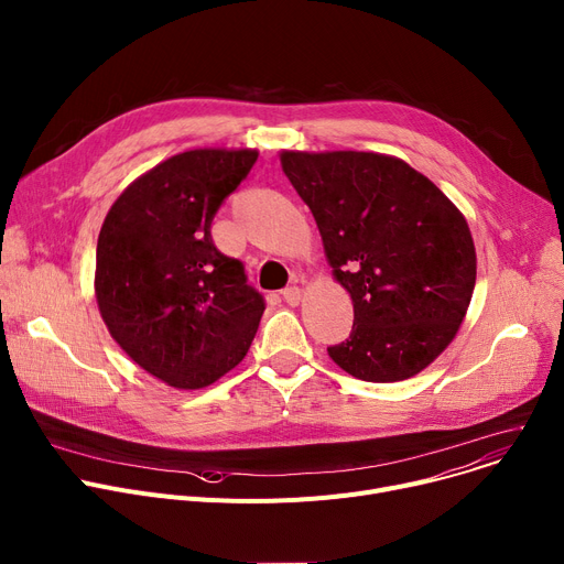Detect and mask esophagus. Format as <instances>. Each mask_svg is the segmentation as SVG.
Here are the masks:
<instances>
[{
    "label": "esophagus",
    "instance_id": "obj_1",
    "mask_svg": "<svg viewBox=\"0 0 564 564\" xmlns=\"http://www.w3.org/2000/svg\"><path fill=\"white\" fill-rule=\"evenodd\" d=\"M281 296H283V302H285V304L296 306V304H299V299H302V290H299L296 285H288L285 290H281Z\"/></svg>",
    "mask_w": 564,
    "mask_h": 564
}]
</instances>
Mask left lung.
Masks as SVG:
<instances>
[{
	"instance_id": "8db88e82",
	"label": "left lung",
	"mask_w": 564,
	"mask_h": 564,
	"mask_svg": "<svg viewBox=\"0 0 564 564\" xmlns=\"http://www.w3.org/2000/svg\"><path fill=\"white\" fill-rule=\"evenodd\" d=\"M324 251L354 302V326L328 356L351 377H415L454 340L476 285L460 210L408 163L371 152H283Z\"/></svg>"
}]
</instances>
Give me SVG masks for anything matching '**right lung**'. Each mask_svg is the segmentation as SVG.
Wrapping results in <instances>:
<instances>
[{"label": "right lung", "instance_id": "obj_1", "mask_svg": "<svg viewBox=\"0 0 564 564\" xmlns=\"http://www.w3.org/2000/svg\"><path fill=\"white\" fill-rule=\"evenodd\" d=\"M256 159L251 149L176 154L133 181L101 224V317L129 358L172 388H206L234 369L265 311L242 262L210 236Z\"/></svg>", "mask_w": 564, "mask_h": 564}]
</instances>
